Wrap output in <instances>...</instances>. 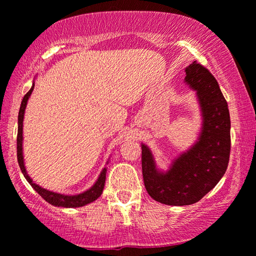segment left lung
Listing matches in <instances>:
<instances>
[{
  "instance_id": "obj_1",
  "label": "left lung",
  "mask_w": 256,
  "mask_h": 256,
  "mask_svg": "<svg viewBox=\"0 0 256 256\" xmlns=\"http://www.w3.org/2000/svg\"><path fill=\"white\" fill-rule=\"evenodd\" d=\"M185 83L196 91L202 116L199 139L160 172L148 146L142 144L145 188L156 202L192 205L202 199L226 172L230 153V118L227 102L212 74L196 60L185 69Z\"/></svg>"
}]
</instances>
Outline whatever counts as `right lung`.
<instances>
[{
	"mask_svg": "<svg viewBox=\"0 0 256 256\" xmlns=\"http://www.w3.org/2000/svg\"><path fill=\"white\" fill-rule=\"evenodd\" d=\"M34 86L35 84H32V86L30 90L26 92V94L23 97L22 103H21V108H20V112H18V130H17V160H18V165L20 168L24 176V178L26 179L30 185L32 186V188L36 190L37 193L40 194V196L43 198L46 202H48L51 205L54 206H58V207H82L88 205V204L94 202V200L98 199L102 196L104 190V185H105V178H106V168H103V171L100 172V176H98L97 182H94V185L92 187H90L88 190L80 193V194H76V196H66V194H60V193H54L51 192L49 190L43 188L40 185H37L32 182V179L30 178L26 173V166H24V160H23V151H22V142H23V118H24V111H26V103H28V100L32 94Z\"/></svg>",
	"mask_w": 256,
	"mask_h": 256,
	"instance_id": "right-lung-1",
	"label": "right lung"
}]
</instances>
